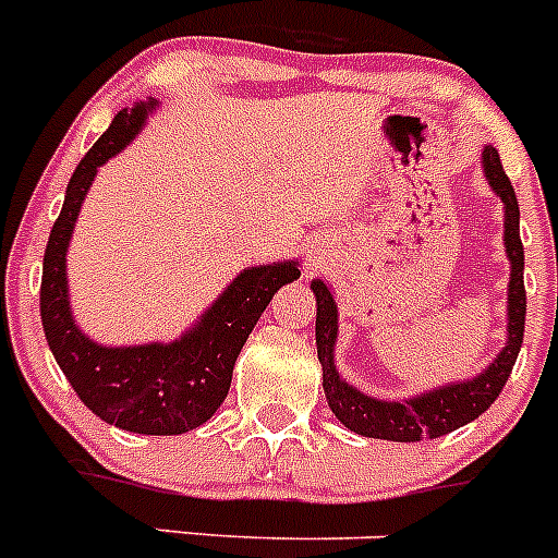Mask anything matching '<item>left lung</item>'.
<instances>
[{
    "label": "left lung",
    "instance_id": "obj_1",
    "mask_svg": "<svg viewBox=\"0 0 558 558\" xmlns=\"http://www.w3.org/2000/svg\"><path fill=\"white\" fill-rule=\"evenodd\" d=\"M483 172L486 181L502 201V243L509 254V329H506V347L500 349L489 368H483L477 377L450 383V386L433 388L427 393H416L402 402L368 397L349 386L335 368V340H338V304L332 290L324 279H313V293L318 313H315V347L324 368V393L340 425L366 438H386V441H422V438H438L458 430L466 422L489 411L492 402L500 397L506 379L517 363L525 332V284H522V268L525 254L520 243V204H517L514 186L502 170L500 156L492 145L483 147Z\"/></svg>",
    "mask_w": 558,
    "mask_h": 558
}]
</instances>
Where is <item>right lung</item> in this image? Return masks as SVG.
<instances>
[{"label": "right lung", "instance_id": "obj_1", "mask_svg": "<svg viewBox=\"0 0 558 558\" xmlns=\"http://www.w3.org/2000/svg\"><path fill=\"white\" fill-rule=\"evenodd\" d=\"M156 100L122 108L111 128L83 156L69 179L63 209L49 231L41 276V324L58 366L92 413L142 436H179L195 430L223 405L236 354L274 293L302 276L299 263L256 265L243 270L179 340L102 347L83 335L72 318L66 251L97 167L142 131Z\"/></svg>", "mask_w": 558, "mask_h": 558}]
</instances>
